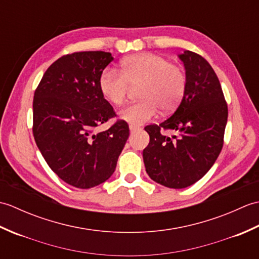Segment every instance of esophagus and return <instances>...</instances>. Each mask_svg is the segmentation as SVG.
<instances>
[{"mask_svg":"<svg viewBox=\"0 0 259 259\" xmlns=\"http://www.w3.org/2000/svg\"><path fill=\"white\" fill-rule=\"evenodd\" d=\"M129 129H130L131 133H134V131H137V130L139 129V126L138 125H135V124H130L129 125Z\"/></svg>","mask_w":259,"mask_h":259,"instance_id":"esophagus-1","label":"esophagus"}]
</instances>
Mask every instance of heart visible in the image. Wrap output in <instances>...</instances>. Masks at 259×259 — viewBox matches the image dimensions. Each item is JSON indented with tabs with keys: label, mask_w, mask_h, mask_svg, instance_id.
<instances>
[{
	"label": "heart",
	"mask_w": 259,
	"mask_h": 259,
	"mask_svg": "<svg viewBox=\"0 0 259 259\" xmlns=\"http://www.w3.org/2000/svg\"><path fill=\"white\" fill-rule=\"evenodd\" d=\"M121 73L106 69L99 78L102 96L113 106H120L128 95L129 84L138 85L142 100L126 104L119 118L131 124H142L155 117L158 108L170 112L179 106L186 92L187 80L179 65L155 53H138L121 61Z\"/></svg>",
	"instance_id": "1"
}]
</instances>
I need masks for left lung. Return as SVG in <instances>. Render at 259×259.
Listing matches in <instances>:
<instances>
[{
	"instance_id": "left-lung-1",
	"label": "left lung",
	"mask_w": 259,
	"mask_h": 259,
	"mask_svg": "<svg viewBox=\"0 0 259 259\" xmlns=\"http://www.w3.org/2000/svg\"><path fill=\"white\" fill-rule=\"evenodd\" d=\"M186 71V92L172 115L160 124L147 125L149 145L144 162L149 177L168 188L181 189L201 179L217 160L224 145L228 108L216 73L199 54H179ZM161 128L180 133L176 141Z\"/></svg>"
}]
</instances>
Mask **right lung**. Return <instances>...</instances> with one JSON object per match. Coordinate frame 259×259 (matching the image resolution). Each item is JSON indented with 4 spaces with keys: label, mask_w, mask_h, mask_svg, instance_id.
Wrapping results in <instances>:
<instances>
[{
    "label": "right lung",
    "mask_w": 259,
    "mask_h": 259,
    "mask_svg": "<svg viewBox=\"0 0 259 259\" xmlns=\"http://www.w3.org/2000/svg\"><path fill=\"white\" fill-rule=\"evenodd\" d=\"M111 53L67 54L43 74L33 99V136L43 158L60 179L89 189L108 180L129 137L118 120L102 133L96 126L115 113L100 91L99 78Z\"/></svg>",
    "instance_id": "1"
}]
</instances>
